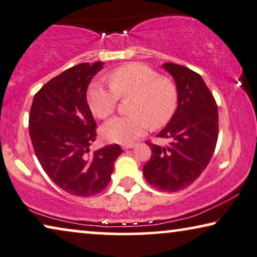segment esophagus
<instances>
[{"label":"esophagus","mask_w":257,"mask_h":257,"mask_svg":"<svg viewBox=\"0 0 257 257\" xmlns=\"http://www.w3.org/2000/svg\"><path fill=\"white\" fill-rule=\"evenodd\" d=\"M134 147H135V144H124V146L123 147H122V148H123V149L124 150H128V149H133V148Z\"/></svg>","instance_id":"obj_1"}]
</instances>
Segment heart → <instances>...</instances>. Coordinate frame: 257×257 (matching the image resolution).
Returning <instances> with one entry per match:
<instances>
[{
    "mask_svg": "<svg viewBox=\"0 0 257 257\" xmlns=\"http://www.w3.org/2000/svg\"><path fill=\"white\" fill-rule=\"evenodd\" d=\"M110 87L94 82L88 88L87 101L92 113L106 118L113 113L118 97H133L130 116H117L101 128L103 139L128 144L142 136L147 129L168 123L177 107V88L169 78L147 65L134 63L118 67L108 75Z\"/></svg>",
    "mask_w": 257,
    "mask_h": 257,
    "instance_id": "b5f03b06",
    "label": "heart"
}]
</instances>
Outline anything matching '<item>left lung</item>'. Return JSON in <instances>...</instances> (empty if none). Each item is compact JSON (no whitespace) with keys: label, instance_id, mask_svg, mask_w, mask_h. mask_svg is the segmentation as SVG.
Returning <instances> with one entry per match:
<instances>
[{"label":"left lung","instance_id":"obj_1","mask_svg":"<svg viewBox=\"0 0 257 257\" xmlns=\"http://www.w3.org/2000/svg\"><path fill=\"white\" fill-rule=\"evenodd\" d=\"M177 87V109L158 137L165 147L147 142L151 158L143 175L151 186L176 192L190 186L208 165L218 141V106L205 81L190 68L173 63L162 65Z\"/></svg>","mask_w":257,"mask_h":257}]
</instances>
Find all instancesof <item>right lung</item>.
Returning a JSON list of instances; mask_svg holds the SVG:
<instances>
[{
    "label": "right lung",
    "instance_id": "1",
    "mask_svg": "<svg viewBox=\"0 0 257 257\" xmlns=\"http://www.w3.org/2000/svg\"><path fill=\"white\" fill-rule=\"evenodd\" d=\"M102 67V61L82 63L51 79L35 95L29 115L32 147L43 170L57 186L78 197L101 192L122 154L118 144L89 153L96 122L86 92Z\"/></svg>",
    "mask_w": 257,
    "mask_h": 257
}]
</instances>
